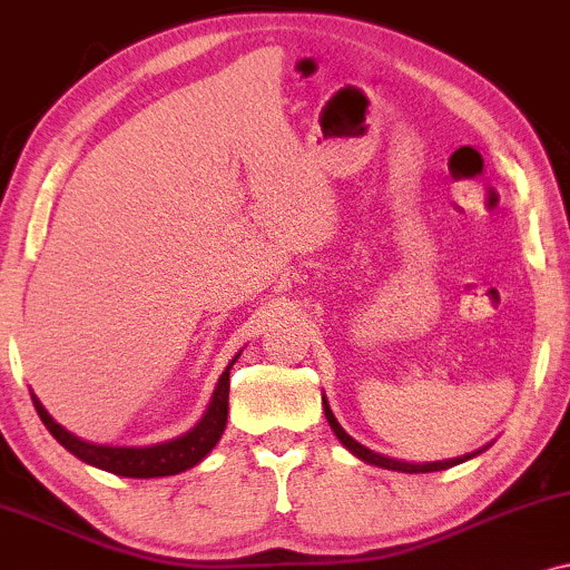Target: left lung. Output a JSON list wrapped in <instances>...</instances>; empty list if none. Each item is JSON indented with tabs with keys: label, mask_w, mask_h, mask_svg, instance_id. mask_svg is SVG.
I'll list each match as a JSON object with an SVG mask.
<instances>
[{
	"label": "left lung",
	"mask_w": 570,
	"mask_h": 570,
	"mask_svg": "<svg viewBox=\"0 0 570 570\" xmlns=\"http://www.w3.org/2000/svg\"><path fill=\"white\" fill-rule=\"evenodd\" d=\"M324 411H326V420H328V424H332L334 433H337L340 441L345 443L347 449H351L355 456L363 459V462H368V464H376V468H385V470H395V472H438V470H449V468H454V464H459V462H468V459L478 456V454H481V451H485V449H481V451H472V454H468V456L445 459V462H428V464H409V462H397V459H387V456H382V454H374V451H368L366 445H361L358 441H353V438L347 435L345 430L340 428V422L334 420L332 409H328V403H326V401H324Z\"/></svg>",
	"instance_id": "obj_1"
}]
</instances>
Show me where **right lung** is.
Wrapping results in <instances>:
<instances>
[{"label": "right lung", "mask_w": 570, "mask_h": 570, "mask_svg": "<svg viewBox=\"0 0 570 570\" xmlns=\"http://www.w3.org/2000/svg\"><path fill=\"white\" fill-rule=\"evenodd\" d=\"M238 358V355H236ZM233 358L219 376L215 393H212V403L207 414L202 416V422L194 430L175 438V441L146 445V449H119V445H95L79 441L77 435H71L68 430L60 428L58 422L47 414L42 403L33 397V406H37L39 420L45 422V428L50 430L55 441L66 445L73 456H79L81 462L92 464L106 472L121 478H164V475H177V472L190 470L194 464L202 462L204 456L215 449V443L223 435L225 422H228V393H230V366L236 363Z\"/></svg>", "instance_id": "1"}]
</instances>
